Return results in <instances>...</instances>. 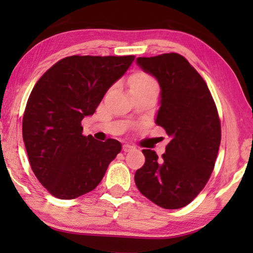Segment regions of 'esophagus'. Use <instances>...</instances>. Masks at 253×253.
I'll return each mask as SVG.
<instances>
[{
  "mask_svg": "<svg viewBox=\"0 0 253 253\" xmlns=\"http://www.w3.org/2000/svg\"><path fill=\"white\" fill-rule=\"evenodd\" d=\"M133 146H131V145H129V144H124L123 145V151L124 152H130V151H132L133 150Z\"/></svg>",
  "mask_w": 253,
  "mask_h": 253,
  "instance_id": "obj_1",
  "label": "esophagus"
}]
</instances>
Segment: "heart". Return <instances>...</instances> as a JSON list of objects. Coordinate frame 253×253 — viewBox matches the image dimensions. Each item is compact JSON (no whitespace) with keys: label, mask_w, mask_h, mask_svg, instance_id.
Masks as SVG:
<instances>
[{"label":"heart","mask_w":253,"mask_h":253,"mask_svg":"<svg viewBox=\"0 0 253 253\" xmlns=\"http://www.w3.org/2000/svg\"><path fill=\"white\" fill-rule=\"evenodd\" d=\"M155 81L151 77L150 75L145 74V72H137L131 76L129 81V86L131 91H134V89L139 88H145L150 87V86H155Z\"/></svg>","instance_id":"heart-1"}]
</instances>
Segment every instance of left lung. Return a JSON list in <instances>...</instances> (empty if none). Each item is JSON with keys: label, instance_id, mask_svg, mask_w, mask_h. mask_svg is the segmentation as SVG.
I'll return each mask as SVG.
<instances>
[{"label": "left lung", "instance_id": "left-lung-1", "mask_svg": "<svg viewBox=\"0 0 253 253\" xmlns=\"http://www.w3.org/2000/svg\"><path fill=\"white\" fill-rule=\"evenodd\" d=\"M137 64L160 85L155 123L170 137L159 158L143 150L145 164L134 174L141 195L167 210L182 209L204 189L221 141L217 110L206 83L182 55L138 57Z\"/></svg>", "mask_w": 253, "mask_h": 253}]
</instances>
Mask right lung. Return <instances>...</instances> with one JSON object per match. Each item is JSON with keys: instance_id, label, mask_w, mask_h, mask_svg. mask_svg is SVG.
Here are the masks:
<instances>
[{"instance_id": "1", "label": "right lung", "mask_w": 253, "mask_h": 253, "mask_svg": "<svg viewBox=\"0 0 253 253\" xmlns=\"http://www.w3.org/2000/svg\"><path fill=\"white\" fill-rule=\"evenodd\" d=\"M134 56H74L55 63L31 92L23 117V140L31 168L50 195L75 199L94 190L121 152L116 139L83 136L82 121Z\"/></svg>"}]
</instances>
